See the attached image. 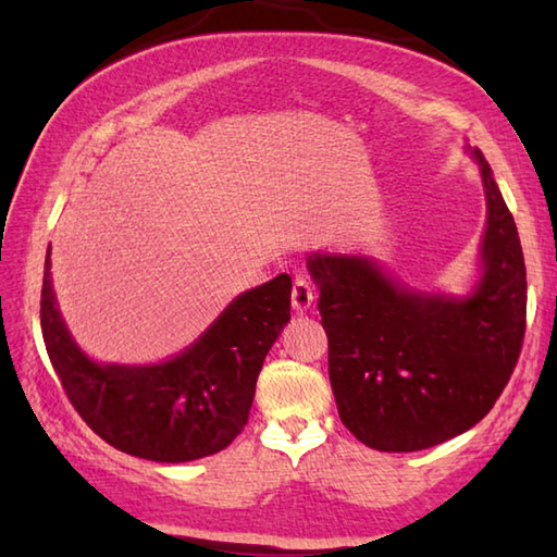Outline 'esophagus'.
Segmentation results:
<instances>
[{"label": "esophagus", "mask_w": 557, "mask_h": 557, "mask_svg": "<svg viewBox=\"0 0 557 557\" xmlns=\"http://www.w3.org/2000/svg\"><path fill=\"white\" fill-rule=\"evenodd\" d=\"M313 299H315V294H313L311 282L306 280V277L294 280V287H292V306H294V311L304 313L313 304Z\"/></svg>", "instance_id": "obj_1"}]
</instances>
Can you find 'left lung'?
<instances>
[{
    "label": "left lung",
    "mask_w": 557,
    "mask_h": 557,
    "mask_svg": "<svg viewBox=\"0 0 557 557\" xmlns=\"http://www.w3.org/2000/svg\"><path fill=\"white\" fill-rule=\"evenodd\" d=\"M471 156L488 215L481 280L467 297L409 289L366 256L315 251L306 260L321 289L339 419L381 453H417L476 425L522 351V244L486 158L479 148Z\"/></svg>",
    "instance_id": "1"
}]
</instances>
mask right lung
Returning a JSON list of instances; mask_svg holds the SVG:
<instances>
[{"label": "right lung", "instance_id": "add662e5", "mask_svg": "<svg viewBox=\"0 0 557 557\" xmlns=\"http://www.w3.org/2000/svg\"><path fill=\"white\" fill-rule=\"evenodd\" d=\"M45 258L40 325L71 405L104 443L150 461L215 455L244 431L265 354L289 321L292 277L282 272L239 294L191 347L150 366L98 363L71 337Z\"/></svg>", "mask_w": 557, "mask_h": 557}]
</instances>
